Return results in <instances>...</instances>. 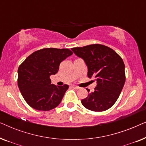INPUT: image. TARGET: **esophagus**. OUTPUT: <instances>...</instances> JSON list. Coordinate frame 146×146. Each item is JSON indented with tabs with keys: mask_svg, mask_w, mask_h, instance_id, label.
Listing matches in <instances>:
<instances>
[{
	"mask_svg": "<svg viewBox=\"0 0 146 146\" xmlns=\"http://www.w3.org/2000/svg\"><path fill=\"white\" fill-rule=\"evenodd\" d=\"M73 88H74V89H76V90H78L80 88L78 87V86H75V85H72L71 86Z\"/></svg>",
	"mask_w": 146,
	"mask_h": 146,
	"instance_id": "1",
	"label": "esophagus"
}]
</instances>
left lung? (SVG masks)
Instances as JSON below:
<instances>
[{"label": "left lung", "mask_w": 146, "mask_h": 146, "mask_svg": "<svg viewBox=\"0 0 146 146\" xmlns=\"http://www.w3.org/2000/svg\"><path fill=\"white\" fill-rule=\"evenodd\" d=\"M72 50L85 61L88 68V76L96 78L94 91L82 100V105L94 111L110 108L117 101L125 83V65L122 58L113 49L100 44ZM87 90L90 92L88 89Z\"/></svg>", "instance_id": "obj_1"}]
</instances>
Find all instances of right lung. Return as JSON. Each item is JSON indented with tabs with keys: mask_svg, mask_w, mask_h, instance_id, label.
Here are the masks:
<instances>
[{
	"mask_svg": "<svg viewBox=\"0 0 146 146\" xmlns=\"http://www.w3.org/2000/svg\"><path fill=\"white\" fill-rule=\"evenodd\" d=\"M73 54L68 48H46L34 52L19 66L18 86L28 104L40 111L51 110L60 104L68 85L51 84L62 62Z\"/></svg>",
	"mask_w": 146,
	"mask_h": 146,
	"instance_id": "right-lung-1",
	"label": "right lung"
}]
</instances>
